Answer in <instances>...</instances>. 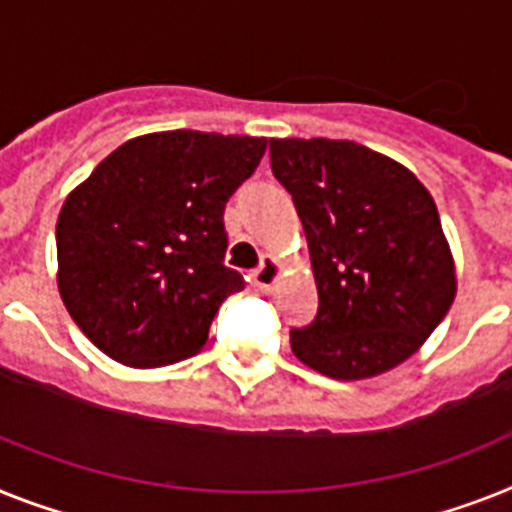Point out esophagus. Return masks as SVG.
<instances>
[{"instance_id":"34e87169","label":"esophagus","mask_w":512,"mask_h":512,"mask_svg":"<svg viewBox=\"0 0 512 512\" xmlns=\"http://www.w3.org/2000/svg\"><path fill=\"white\" fill-rule=\"evenodd\" d=\"M280 277V261L266 256L256 269H253V285H259L261 290H272V285Z\"/></svg>"}]
</instances>
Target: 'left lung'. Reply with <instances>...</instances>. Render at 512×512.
<instances>
[{
  "label": "left lung",
  "instance_id": "obj_1",
  "mask_svg": "<svg viewBox=\"0 0 512 512\" xmlns=\"http://www.w3.org/2000/svg\"><path fill=\"white\" fill-rule=\"evenodd\" d=\"M274 177L293 196L319 287L290 348L332 379H366L411 358L455 298L437 206L411 172L353 141L272 138Z\"/></svg>",
  "mask_w": 512,
  "mask_h": 512
}]
</instances>
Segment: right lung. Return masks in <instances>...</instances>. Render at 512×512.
<instances>
[{
  "instance_id": "right-lung-1",
  "label": "right lung",
  "mask_w": 512,
  "mask_h": 512,
  "mask_svg": "<svg viewBox=\"0 0 512 512\" xmlns=\"http://www.w3.org/2000/svg\"><path fill=\"white\" fill-rule=\"evenodd\" d=\"M266 138L167 130L122 143L57 219L59 293L109 358L156 369L193 356L243 274L225 266V204Z\"/></svg>"
}]
</instances>
